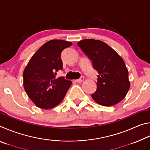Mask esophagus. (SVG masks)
I'll return each mask as SVG.
<instances>
[{
	"instance_id": "1",
	"label": "esophagus",
	"mask_w": 150,
	"mask_h": 150,
	"mask_svg": "<svg viewBox=\"0 0 150 150\" xmlns=\"http://www.w3.org/2000/svg\"><path fill=\"white\" fill-rule=\"evenodd\" d=\"M83 80H84V77H81L80 79H79L75 80V82H77V83H81V82H83Z\"/></svg>"
}]
</instances>
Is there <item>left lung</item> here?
Wrapping results in <instances>:
<instances>
[{
  "label": "left lung",
  "instance_id": "8db88e82",
  "mask_svg": "<svg viewBox=\"0 0 150 150\" xmlns=\"http://www.w3.org/2000/svg\"><path fill=\"white\" fill-rule=\"evenodd\" d=\"M77 45L92 61L98 73L96 91L91 95L93 99L105 106L120 103L130 87L128 71L122 58L100 40L85 39Z\"/></svg>",
  "mask_w": 150,
  "mask_h": 150
}]
</instances>
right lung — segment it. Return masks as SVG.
<instances>
[{
  "label": "right lung",
  "instance_id": "add662e5",
  "mask_svg": "<svg viewBox=\"0 0 150 150\" xmlns=\"http://www.w3.org/2000/svg\"><path fill=\"white\" fill-rule=\"evenodd\" d=\"M73 44L52 40L39 48L30 59L23 72V85L28 96L40 108L50 109L62 102L72 82L56 78L63 69L61 53Z\"/></svg>",
  "mask_w": 150,
  "mask_h": 150
}]
</instances>
